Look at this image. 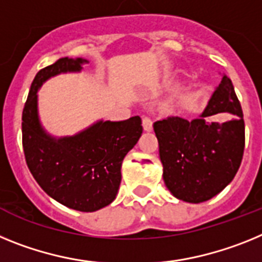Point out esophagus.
I'll return each mask as SVG.
<instances>
[{
    "mask_svg": "<svg viewBox=\"0 0 262 262\" xmlns=\"http://www.w3.org/2000/svg\"><path fill=\"white\" fill-rule=\"evenodd\" d=\"M142 126H144V130L151 132V129H153V121L149 117H142Z\"/></svg>",
    "mask_w": 262,
    "mask_h": 262,
    "instance_id": "1",
    "label": "esophagus"
}]
</instances>
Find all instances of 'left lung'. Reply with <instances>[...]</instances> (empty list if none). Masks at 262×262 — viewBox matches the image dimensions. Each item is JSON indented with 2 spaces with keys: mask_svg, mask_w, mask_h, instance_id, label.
<instances>
[{
  "mask_svg": "<svg viewBox=\"0 0 262 262\" xmlns=\"http://www.w3.org/2000/svg\"><path fill=\"white\" fill-rule=\"evenodd\" d=\"M219 113L231 118L209 121ZM153 128L163 181L177 199L203 203L235 178L244 153L245 126L235 88L226 74L196 118L169 117L154 122Z\"/></svg>",
  "mask_w": 262,
  "mask_h": 262,
  "instance_id": "8db88e82",
  "label": "left lung"
}]
</instances>
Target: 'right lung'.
<instances>
[{
    "mask_svg": "<svg viewBox=\"0 0 262 262\" xmlns=\"http://www.w3.org/2000/svg\"><path fill=\"white\" fill-rule=\"evenodd\" d=\"M90 63L60 58L36 74L22 113V142L26 163L38 185L63 206L95 212L116 199L121 165L142 134L140 116L124 121L97 120L74 136L56 137L43 126L38 92L60 74L81 72Z\"/></svg>",
    "mask_w": 262,
    "mask_h": 262,
    "instance_id": "right-lung-1",
    "label": "right lung"
}]
</instances>
